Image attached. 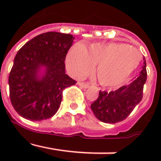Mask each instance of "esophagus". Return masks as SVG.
<instances>
[{
    "instance_id": "34e87169",
    "label": "esophagus",
    "mask_w": 161,
    "mask_h": 161,
    "mask_svg": "<svg viewBox=\"0 0 161 161\" xmlns=\"http://www.w3.org/2000/svg\"><path fill=\"white\" fill-rule=\"evenodd\" d=\"M78 85H79V86H80V87L83 88V89H88V88H89V84L84 83V82H78Z\"/></svg>"
}]
</instances>
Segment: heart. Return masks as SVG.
<instances>
[{
    "label": "heart",
    "instance_id": "b5f03b06",
    "mask_svg": "<svg viewBox=\"0 0 161 161\" xmlns=\"http://www.w3.org/2000/svg\"><path fill=\"white\" fill-rule=\"evenodd\" d=\"M140 55L136 48L119 42L93 43L85 48L76 44L66 59L68 70L77 76L87 74L96 66L99 83L106 87L119 86L138 68Z\"/></svg>",
    "mask_w": 161,
    "mask_h": 161
}]
</instances>
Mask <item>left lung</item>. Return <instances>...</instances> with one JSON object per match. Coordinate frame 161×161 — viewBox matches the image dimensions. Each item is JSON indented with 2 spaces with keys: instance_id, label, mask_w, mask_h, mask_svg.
Listing matches in <instances>:
<instances>
[{
  "instance_id": "obj_1",
  "label": "left lung",
  "mask_w": 161,
  "mask_h": 161,
  "mask_svg": "<svg viewBox=\"0 0 161 161\" xmlns=\"http://www.w3.org/2000/svg\"><path fill=\"white\" fill-rule=\"evenodd\" d=\"M147 80L146 61L139 76L129 85L111 92L100 91L99 96L91 104V109L98 120L116 123L124 120L143 98V85Z\"/></svg>"
}]
</instances>
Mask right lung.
<instances>
[{
	"label": "right lung",
	"mask_w": 161,
	"mask_h": 161,
	"mask_svg": "<svg viewBox=\"0 0 161 161\" xmlns=\"http://www.w3.org/2000/svg\"><path fill=\"white\" fill-rule=\"evenodd\" d=\"M74 37L47 32L22 47L8 76L9 97L17 113L31 121L52 117L65 88L76 83L65 73L64 60Z\"/></svg>",
	"instance_id": "right-lung-1"
}]
</instances>
